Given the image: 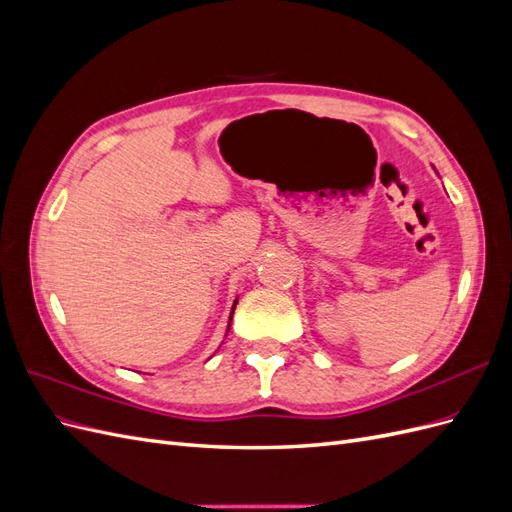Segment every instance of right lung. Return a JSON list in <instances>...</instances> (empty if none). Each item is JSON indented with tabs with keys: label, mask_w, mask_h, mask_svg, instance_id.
I'll return each instance as SVG.
<instances>
[{
	"label": "right lung",
	"mask_w": 512,
	"mask_h": 512,
	"mask_svg": "<svg viewBox=\"0 0 512 512\" xmlns=\"http://www.w3.org/2000/svg\"><path fill=\"white\" fill-rule=\"evenodd\" d=\"M237 301H239V299H235V305H237ZM235 305H232V312H230V318H228V320H232V314H235ZM228 331H230V322H228Z\"/></svg>",
	"instance_id": "obj_1"
}]
</instances>
